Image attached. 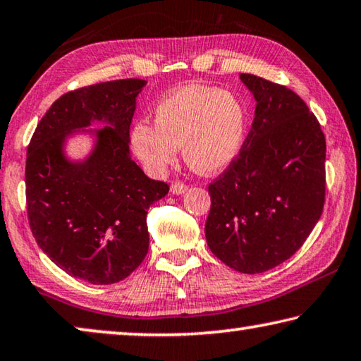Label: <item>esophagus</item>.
<instances>
[{
	"label": "esophagus",
	"instance_id": "34e87169",
	"mask_svg": "<svg viewBox=\"0 0 361 361\" xmlns=\"http://www.w3.org/2000/svg\"><path fill=\"white\" fill-rule=\"evenodd\" d=\"M185 190H187V185L180 180H176V182H173V185H171V192H173L174 195H182Z\"/></svg>",
	"mask_w": 361,
	"mask_h": 361
}]
</instances>
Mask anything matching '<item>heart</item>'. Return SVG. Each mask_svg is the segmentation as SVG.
<instances>
[{
	"label": "heart",
	"instance_id": "b5f03b06",
	"mask_svg": "<svg viewBox=\"0 0 361 361\" xmlns=\"http://www.w3.org/2000/svg\"><path fill=\"white\" fill-rule=\"evenodd\" d=\"M247 137V113L240 99L221 88L185 85L154 108V126L132 129V148L153 173L176 161L177 148L193 171L219 174L235 161Z\"/></svg>",
	"mask_w": 361,
	"mask_h": 361
}]
</instances>
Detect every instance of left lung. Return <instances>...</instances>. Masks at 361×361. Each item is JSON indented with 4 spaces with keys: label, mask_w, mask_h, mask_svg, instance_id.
I'll return each mask as SVG.
<instances>
[{
    "label": "left lung",
    "mask_w": 361,
    "mask_h": 361,
    "mask_svg": "<svg viewBox=\"0 0 361 361\" xmlns=\"http://www.w3.org/2000/svg\"><path fill=\"white\" fill-rule=\"evenodd\" d=\"M257 108L237 159L208 192L209 250L229 268L258 274L289 259L324 207L326 138L290 88L240 74Z\"/></svg>",
    "instance_id": "1"
}]
</instances>
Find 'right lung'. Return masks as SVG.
<instances>
[{
	"mask_svg": "<svg viewBox=\"0 0 361 361\" xmlns=\"http://www.w3.org/2000/svg\"><path fill=\"white\" fill-rule=\"evenodd\" d=\"M147 85L123 79L82 87L58 98L27 148L25 198L32 234L51 262L90 284L126 279L145 259L148 208L169 185L145 176L130 158V123ZM103 122V130H85ZM79 131L96 137L82 162L65 157Z\"/></svg>",
	"mask_w": 361,
	"mask_h": 361,
	"instance_id": "obj_1",
	"label": "right lung"
}]
</instances>
